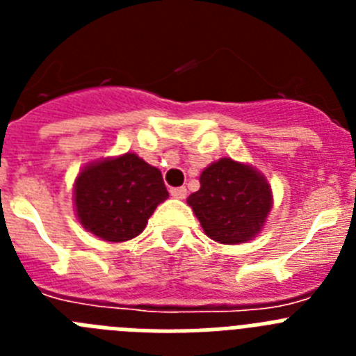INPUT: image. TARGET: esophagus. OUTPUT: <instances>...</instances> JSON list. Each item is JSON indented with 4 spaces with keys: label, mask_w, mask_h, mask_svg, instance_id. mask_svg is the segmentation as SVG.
Wrapping results in <instances>:
<instances>
[{
    "label": "esophagus",
    "mask_w": 356,
    "mask_h": 356,
    "mask_svg": "<svg viewBox=\"0 0 356 356\" xmlns=\"http://www.w3.org/2000/svg\"><path fill=\"white\" fill-rule=\"evenodd\" d=\"M171 196L176 197V200H185V196H187V188L185 187L171 188Z\"/></svg>",
    "instance_id": "1"
}]
</instances>
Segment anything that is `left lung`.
<instances>
[{
	"label": "left lung",
	"instance_id": "1",
	"mask_svg": "<svg viewBox=\"0 0 356 356\" xmlns=\"http://www.w3.org/2000/svg\"><path fill=\"white\" fill-rule=\"evenodd\" d=\"M200 184L187 203L210 238L241 244L259 234L271 210V187L260 172L221 159L201 172Z\"/></svg>",
	"mask_w": 356,
	"mask_h": 356
}]
</instances>
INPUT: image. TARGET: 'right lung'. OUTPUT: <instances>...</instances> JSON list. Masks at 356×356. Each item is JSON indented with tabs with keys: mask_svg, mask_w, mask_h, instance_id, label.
Wrapping results in <instances>:
<instances>
[{
	"mask_svg": "<svg viewBox=\"0 0 356 356\" xmlns=\"http://www.w3.org/2000/svg\"><path fill=\"white\" fill-rule=\"evenodd\" d=\"M168 197L162 172L134 153L87 165L74 184L78 219L108 242L137 237Z\"/></svg>",
	"mask_w": 356,
	"mask_h": 356,
	"instance_id": "add662e5",
	"label": "right lung"
}]
</instances>
